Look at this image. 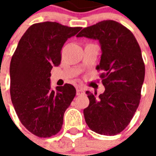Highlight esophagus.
I'll return each instance as SVG.
<instances>
[{
    "label": "esophagus",
    "instance_id": "esophagus-1",
    "mask_svg": "<svg viewBox=\"0 0 156 156\" xmlns=\"http://www.w3.org/2000/svg\"><path fill=\"white\" fill-rule=\"evenodd\" d=\"M84 90L83 89V88H77V95H82V94H84Z\"/></svg>",
    "mask_w": 156,
    "mask_h": 156
}]
</instances>
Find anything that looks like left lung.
<instances>
[{
    "instance_id": "obj_1",
    "label": "left lung",
    "mask_w": 156,
    "mask_h": 156,
    "mask_svg": "<svg viewBox=\"0 0 156 156\" xmlns=\"http://www.w3.org/2000/svg\"><path fill=\"white\" fill-rule=\"evenodd\" d=\"M78 37L98 40L101 47V70L105 92L97 96L87 91L83 109L88 126L96 133L115 135L126 128L137 109L144 79L141 50L133 33L115 21H103L83 28Z\"/></svg>"
}]
</instances>
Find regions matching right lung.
I'll list each match as a JSON object with an SVG mask.
<instances>
[{
    "label": "right lung",
    "instance_id": "obj_1",
    "mask_svg": "<svg viewBox=\"0 0 156 156\" xmlns=\"http://www.w3.org/2000/svg\"><path fill=\"white\" fill-rule=\"evenodd\" d=\"M82 27H68L58 22L36 23L29 27L17 45L10 64L11 98L22 124L38 137L58 133L63 115L76 95L71 84H50L51 70L61 62L66 41Z\"/></svg>",
    "mask_w": 156,
    "mask_h": 156
}]
</instances>
